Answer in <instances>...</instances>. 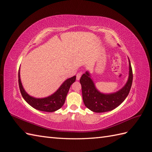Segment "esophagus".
<instances>
[{"label":"esophagus","mask_w":152,"mask_h":152,"mask_svg":"<svg viewBox=\"0 0 152 152\" xmlns=\"http://www.w3.org/2000/svg\"><path fill=\"white\" fill-rule=\"evenodd\" d=\"M81 75H82V73H77L76 79H77V80H79L80 79Z\"/></svg>","instance_id":"1"}]
</instances>
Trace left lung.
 <instances>
[{"label":"left lung","instance_id":"obj_1","mask_svg":"<svg viewBox=\"0 0 152 152\" xmlns=\"http://www.w3.org/2000/svg\"><path fill=\"white\" fill-rule=\"evenodd\" d=\"M132 79V70L129 60V76L125 86L115 93L104 94L96 89L93 80L89 77V73L86 72L80 79L82 98L85 106L91 111L96 113L111 111L118 107L127 98L131 88Z\"/></svg>","mask_w":152,"mask_h":152}]
</instances>
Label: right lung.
I'll return each instance as SVG.
<instances>
[{"mask_svg":"<svg viewBox=\"0 0 152 152\" xmlns=\"http://www.w3.org/2000/svg\"><path fill=\"white\" fill-rule=\"evenodd\" d=\"M76 80V76L68 79L63 82L59 89L48 98L37 99L31 97L25 91L22 86L20 77V70L18 72V84L23 98L31 107L40 111L53 112L61 108L65 103L66 95L71 85Z\"/></svg>","mask_w":152,"mask_h":152,"instance_id":"add662e5","label":"right lung"}]
</instances>
